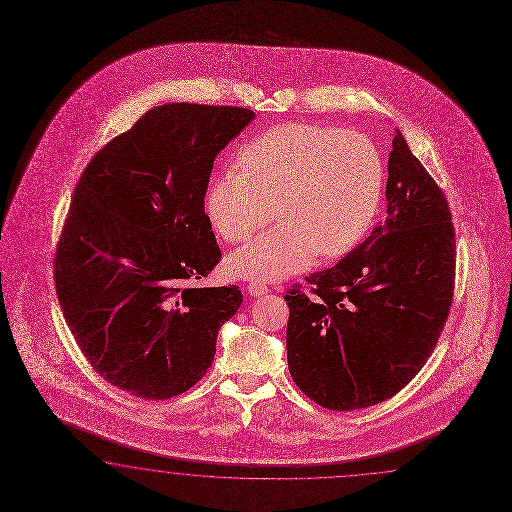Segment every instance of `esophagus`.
Returning a JSON list of instances; mask_svg holds the SVG:
<instances>
[{
  "label": "esophagus",
  "instance_id": "obj_1",
  "mask_svg": "<svg viewBox=\"0 0 512 512\" xmlns=\"http://www.w3.org/2000/svg\"><path fill=\"white\" fill-rule=\"evenodd\" d=\"M246 289H248L249 296H263V294L270 291L261 281H249Z\"/></svg>",
  "mask_w": 512,
  "mask_h": 512
}]
</instances>
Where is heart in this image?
I'll return each mask as SVG.
<instances>
[{"instance_id":"1","label":"heart","mask_w":512,"mask_h":512,"mask_svg":"<svg viewBox=\"0 0 512 512\" xmlns=\"http://www.w3.org/2000/svg\"><path fill=\"white\" fill-rule=\"evenodd\" d=\"M238 169L212 180L207 212L229 244L276 227L227 261L244 279L291 276L315 259H337L371 229L384 194V166L371 139L311 123H283L257 134Z\"/></svg>"}]
</instances>
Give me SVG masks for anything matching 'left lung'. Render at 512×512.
I'll return each mask as SVG.
<instances>
[{
    "label": "left lung",
    "mask_w": 512,
    "mask_h": 512,
    "mask_svg": "<svg viewBox=\"0 0 512 512\" xmlns=\"http://www.w3.org/2000/svg\"><path fill=\"white\" fill-rule=\"evenodd\" d=\"M386 221L339 263L294 283L287 360L318 406L348 412L391 399L434 352L455 294L456 240L442 188L393 138Z\"/></svg>",
    "instance_id": "obj_1"
}]
</instances>
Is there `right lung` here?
I'll list each match as a JSON object with an SVG mask.
<instances>
[{"label": "right lung", "instance_id": "right-lung-1", "mask_svg": "<svg viewBox=\"0 0 512 512\" xmlns=\"http://www.w3.org/2000/svg\"><path fill=\"white\" fill-rule=\"evenodd\" d=\"M255 113L164 104L108 141L78 180L57 240V300L83 356L143 401L194 387L212 365L236 285L194 289L220 263L205 214L218 152Z\"/></svg>", "mask_w": 512, "mask_h": 512}]
</instances>
